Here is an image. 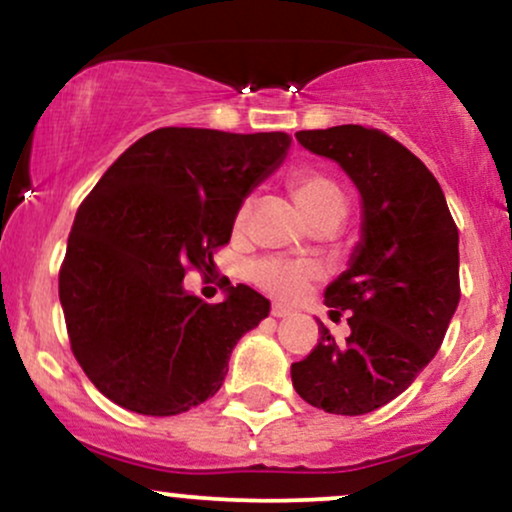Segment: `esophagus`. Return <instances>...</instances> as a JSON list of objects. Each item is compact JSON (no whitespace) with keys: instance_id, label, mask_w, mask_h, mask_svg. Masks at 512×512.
Returning a JSON list of instances; mask_svg holds the SVG:
<instances>
[{"instance_id":"esophagus-1","label":"esophagus","mask_w":512,"mask_h":512,"mask_svg":"<svg viewBox=\"0 0 512 512\" xmlns=\"http://www.w3.org/2000/svg\"><path fill=\"white\" fill-rule=\"evenodd\" d=\"M272 315H274V317H289V315H291V310L286 308V305L274 303V305H272Z\"/></svg>"}]
</instances>
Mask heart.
I'll return each mask as SVG.
<instances>
[{"label": "heart", "instance_id": "1", "mask_svg": "<svg viewBox=\"0 0 512 512\" xmlns=\"http://www.w3.org/2000/svg\"><path fill=\"white\" fill-rule=\"evenodd\" d=\"M291 195L296 199V204L301 211L308 216V221H313L315 216H320L322 211H327L334 204H344V195L339 190L337 182H332L325 175L317 173H298L291 178ZM252 202L243 199L240 207L236 209V219L233 226L236 231H243L248 226ZM320 276L315 264L310 262H298V260H281V257H267V260L255 262L250 267V279L255 281L260 289L272 293L274 298L281 301H296L298 296H303L305 289Z\"/></svg>", "mask_w": 512, "mask_h": 512}]
</instances>
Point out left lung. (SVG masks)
<instances>
[{"instance_id": "8db88e82", "label": "left lung", "mask_w": 512, "mask_h": 512, "mask_svg": "<svg viewBox=\"0 0 512 512\" xmlns=\"http://www.w3.org/2000/svg\"><path fill=\"white\" fill-rule=\"evenodd\" d=\"M296 139L356 185L361 240L325 291L330 317L349 313L351 334L337 342L320 322L291 380L327 414H368L402 395L443 344L460 303V236L431 170L380 129H303Z\"/></svg>"}]
</instances>
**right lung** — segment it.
<instances>
[{"label":"right lung","mask_w":512,"mask_h":512,"mask_svg":"<svg viewBox=\"0 0 512 512\" xmlns=\"http://www.w3.org/2000/svg\"><path fill=\"white\" fill-rule=\"evenodd\" d=\"M289 146L286 132L161 127L81 202L60 303L76 361L110 402L175 416L219 392L233 346L269 315V301L238 284L204 303L182 279L190 267H214L240 202Z\"/></svg>","instance_id":"right-lung-1"}]
</instances>
